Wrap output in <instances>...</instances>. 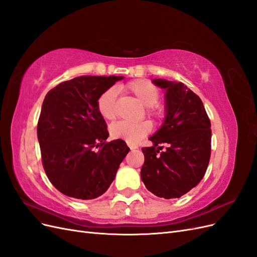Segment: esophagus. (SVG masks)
<instances>
[{
    "instance_id": "1",
    "label": "esophagus",
    "mask_w": 257,
    "mask_h": 257,
    "mask_svg": "<svg viewBox=\"0 0 257 257\" xmlns=\"http://www.w3.org/2000/svg\"><path fill=\"white\" fill-rule=\"evenodd\" d=\"M128 147H130V149H131V150H135V149H137V146H134V145H128Z\"/></svg>"
}]
</instances>
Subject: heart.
<instances>
[{"label":"heart","mask_w":257,"mask_h":257,"mask_svg":"<svg viewBox=\"0 0 257 257\" xmlns=\"http://www.w3.org/2000/svg\"><path fill=\"white\" fill-rule=\"evenodd\" d=\"M124 89L132 93L139 102L146 106V114L154 121L164 116V109L158 103L160 91L155 85L146 79H137L128 82ZM97 111L105 120L113 121L116 116L115 90L107 89L97 98ZM152 125L149 121L127 122L119 121L110 126V134L114 138H121L128 144H135L142 141L150 133Z\"/></svg>","instance_id":"heart-1"}]
</instances>
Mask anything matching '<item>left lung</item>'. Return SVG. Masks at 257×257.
I'll return each mask as SVG.
<instances>
[{
    "mask_svg": "<svg viewBox=\"0 0 257 257\" xmlns=\"http://www.w3.org/2000/svg\"><path fill=\"white\" fill-rule=\"evenodd\" d=\"M165 89L166 118L143 148L142 180L158 197L179 198L196 186L206 174L211 154V123L203 102L182 82L154 79ZM165 143L167 150L161 152Z\"/></svg>",
    "mask_w": 257,
    "mask_h": 257,
    "instance_id": "1",
    "label": "left lung"
}]
</instances>
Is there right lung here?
Masks as SVG:
<instances>
[{
  "label": "right lung",
  "mask_w": 257,
  "mask_h": 257,
  "mask_svg": "<svg viewBox=\"0 0 257 257\" xmlns=\"http://www.w3.org/2000/svg\"><path fill=\"white\" fill-rule=\"evenodd\" d=\"M122 76H80L45 96L37 123L42 162L49 181L64 195L93 199L104 194L130 148L107 142V124L97 98Z\"/></svg>",
  "instance_id": "1"
}]
</instances>
